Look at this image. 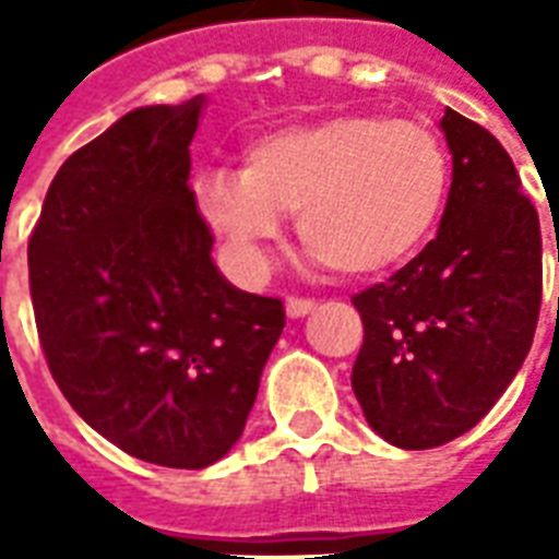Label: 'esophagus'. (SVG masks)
Instances as JSON below:
<instances>
[{
  "instance_id": "1",
  "label": "esophagus",
  "mask_w": 559,
  "mask_h": 559,
  "mask_svg": "<svg viewBox=\"0 0 559 559\" xmlns=\"http://www.w3.org/2000/svg\"><path fill=\"white\" fill-rule=\"evenodd\" d=\"M284 308H287V317H290V320H299V317L311 314V311H314V302H311V299H299V296H290Z\"/></svg>"
}]
</instances>
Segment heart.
<instances>
[{"label":"heart","instance_id":"heart-1","mask_svg":"<svg viewBox=\"0 0 559 559\" xmlns=\"http://www.w3.org/2000/svg\"><path fill=\"white\" fill-rule=\"evenodd\" d=\"M449 155L431 128L380 114H335L254 138L239 173L197 176V206L245 272L266 266L281 212L305 248L368 278L411 260L443 215Z\"/></svg>","mask_w":559,"mask_h":559}]
</instances>
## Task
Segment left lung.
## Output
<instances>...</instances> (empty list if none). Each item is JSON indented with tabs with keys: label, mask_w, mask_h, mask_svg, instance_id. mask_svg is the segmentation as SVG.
Returning a JSON list of instances; mask_svg holds the SVG:
<instances>
[{
	"label": "left lung",
	"mask_w": 559,
	"mask_h": 559,
	"mask_svg": "<svg viewBox=\"0 0 559 559\" xmlns=\"http://www.w3.org/2000/svg\"><path fill=\"white\" fill-rule=\"evenodd\" d=\"M440 128L452 152L440 230L386 284L353 296L365 326L353 392L399 449L449 443L491 411L542 305L539 212L509 152L449 107Z\"/></svg>",
	"instance_id": "1"
}]
</instances>
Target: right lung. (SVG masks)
<instances>
[{
    "mask_svg": "<svg viewBox=\"0 0 559 559\" xmlns=\"http://www.w3.org/2000/svg\"><path fill=\"white\" fill-rule=\"evenodd\" d=\"M206 98L126 114L59 167L29 239L50 374L90 428L160 467L230 452L284 329L236 290L197 212L191 140Z\"/></svg>",
    "mask_w": 559,
    "mask_h": 559,
    "instance_id": "obj_1",
    "label": "right lung"
}]
</instances>
